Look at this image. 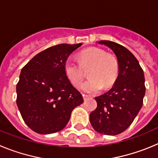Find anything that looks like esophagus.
Returning <instances> with one entry per match:
<instances>
[{"mask_svg":"<svg viewBox=\"0 0 158 158\" xmlns=\"http://www.w3.org/2000/svg\"><path fill=\"white\" fill-rule=\"evenodd\" d=\"M82 96H83V98H84V100H88V99L90 98V96H87V95H85V94H83Z\"/></svg>","mask_w":158,"mask_h":158,"instance_id":"obj_1","label":"esophagus"}]
</instances>
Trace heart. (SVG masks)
I'll return each mask as SVG.
<instances>
[{"instance_id":"b5f03b06","label":"heart","mask_w":158,"mask_h":158,"mask_svg":"<svg viewBox=\"0 0 158 158\" xmlns=\"http://www.w3.org/2000/svg\"><path fill=\"white\" fill-rule=\"evenodd\" d=\"M79 62L69 58L65 63V73L69 81L76 87L85 77V69L89 70V80L81 86L84 92L93 93L104 87L110 88L118 77L119 65L117 58L98 47L84 50L78 54Z\"/></svg>"}]
</instances>
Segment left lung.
<instances>
[{
	"mask_svg": "<svg viewBox=\"0 0 158 158\" xmlns=\"http://www.w3.org/2000/svg\"><path fill=\"white\" fill-rule=\"evenodd\" d=\"M99 43L114 51L119 71L109 91L95 97L97 107L90 113L89 118L96 131L116 135L131 126L142 108L146 93L144 73L139 61L126 47L107 40H101Z\"/></svg>",
	"mask_w": 158,
	"mask_h": 158,
	"instance_id": "1",
	"label": "left lung"
}]
</instances>
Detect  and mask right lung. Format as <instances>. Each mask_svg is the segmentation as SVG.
Here are the masks:
<instances>
[{
  "instance_id": "1",
  "label": "right lung",
  "mask_w": 158,
  "mask_h": 158,
  "mask_svg": "<svg viewBox=\"0 0 158 158\" xmlns=\"http://www.w3.org/2000/svg\"><path fill=\"white\" fill-rule=\"evenodd\" d=\"M82 43L58 44L36 54L22 69L16 104L25 123L41 135L62 131L83 97L65 73L69 54Z\"/></svg>"
}]
</instances>
